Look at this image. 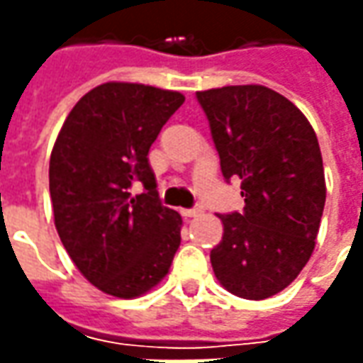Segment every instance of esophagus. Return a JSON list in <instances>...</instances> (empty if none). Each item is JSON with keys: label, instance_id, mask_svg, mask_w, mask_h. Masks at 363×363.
I'll return each instance as SVG.
<instances>
[{"label": "esophagus", "instance_id": "1", "mask_svg": "<svg viewBox=\"0 0 363 363\" xmlns=\"http://www.w3.org/2000/svg\"><path fill=\"white\" fill-rule=\"evenodd\" d=\"M200 212H202V210H200V208H184V210H182V216H186V218H194V216H198V214H200Z\"/></svg>", "mask_w": 363, "mask_h": 363}]
</instances>
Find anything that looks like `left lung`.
Returning a JSON list of instances; mask_svg holds the SVG:
<instances>
[{
	"instance_id": "obj_1",
	"label": "left lung",
	"mask_w": 363,
	"mask_h": 363,
	"mask_svg": "<svg viewBox=\"0 0 363 363\" xmlns=\"http://www.w3.org/2000/svg\"><path fill=\"white\" fill-rule=\"evenodd\" d=\"M226 182L240 179L242 212L218 214L224 234L210 252L232 295L260 301L281 293L315 248L325 206L321 149L309 121L260 84L196 92Z\"/></svg>"
}]
</instances>
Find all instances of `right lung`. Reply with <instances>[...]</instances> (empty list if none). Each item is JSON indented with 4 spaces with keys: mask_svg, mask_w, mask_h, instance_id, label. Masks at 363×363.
<instances>
[{
    "mask_svg": "<svg viewBox=\"0 0 363 363\" xmlns=\"http://www.w3.org/2000/svg\"><path fill=\"white\" fill-rule=\"evenodd\" d=\"M184 94L106 82L64 121L50 155L54 224L86 281L119 299L139 297L167 274L182 216L165 208L149 147Z\"/></svg>",
    "mask_w": 363,
    "mask_h": 363,
    "instance_id": "add662e5",
    "label": "right lung"
}]
</instances>
